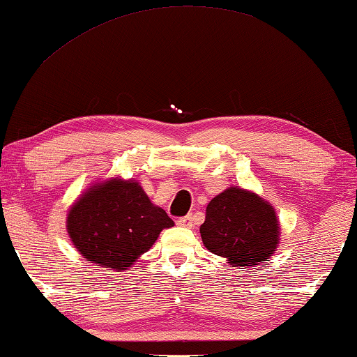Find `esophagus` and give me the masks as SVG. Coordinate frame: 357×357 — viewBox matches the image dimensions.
<instances>
[{
	"instance_id": "1",
	"label": "esophagus",
	"mask_w": 357,
	"mask_h": 357,
	"mask_svg": "<svg viewBox=\"0 0 357 357\" xmlns=\"http://www.w3.org/2000/svg\"><path fill=\"white\" fill-rule=\"evenodd\" d=\"M177 224L180 225V227H193L195 225V222H193V217L191 215H185V217H180V219L177 220Z\"/></svg>"
}]
</instances>
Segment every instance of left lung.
Returning <instances> with one entry per match:
<instances>
[{"mask_svg":"<svg viewBox=\"0 0 357 357\" xmlns=\"http://www.w3.org/2000/svg\"><path fill=\"white\" fill-rule=\"evenodd\" d=\"M204 246L231 267L250 268L267 261L280 243L273 206L255 191L230 187L209 201L199 227Z\"/></svg>","mask_w":357,"mask_h":357,"instance_id":"left-lung-1","label":"left lung"}]
</instances>
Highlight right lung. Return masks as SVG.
Returning a JSON list of instances; mask_svg holds the SVG:
<instances>
[{
    "instance_id": "right-lung-1",
    "label": "right lung",
    "mask_w": 357,
    "mask_h": 357,
    "mask_svg": "<svg viewBox=\"0 0 357 357\" xmlns=\"http://www.w3.org/2000/svg\"><path fill=\"white\" fill-rule=\"evenodd\" d=\"M66 227L86 261L121 272L135 264L174 220L149 201L137 180L112 177L95 182L75 199Z\"/></svg>"
}]
</instances>
